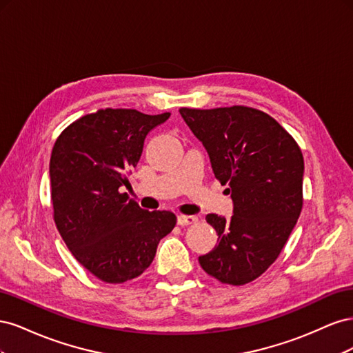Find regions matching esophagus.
Listing matches in <instances>:
<instances>
[{
    "label": "esophagus",
    "mask_w": 353,
    "mask_h": 353,
    "mask_svg": "<svg viewBox=\"0 0 353 353\" xmlns=\"http://www.w3.org/2000/svg\"><path fill=\"white\" fill-rule=\"evenodd\" d=\"M197 222V216L194 215H179L178 216V225L184 227V225H191V223Z\"/></svg>",
    "instance_id": "34e87169"
}]
</instances>
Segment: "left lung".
Segmentation results:
<instances>
[{"label": "left lung", "instance_id": "obj_1", "mask_svg": "<svg viewBox=\"0 0 353 353\" xmlns=\"http://www.w3.org/2000/svg\"><path fill=\"white\" fill-rule=\"evenodd\" d=\"M179 113L232 199L230 219L206 215L218 244L199 256L200 266L223 284H248L279 258L301 215L302 152L274 117L245 105Z\"/></svg>", "mask_w": 353, "mask_h": 353}]
</instances>
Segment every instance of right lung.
Masks as SVG:
<instances>
[{
    "label": "right lung",
    "mask_w": 353,
    "mask_h": 353,
    "mask_svg": "<svg viewBox=\"0 0 353 353\" xmlns=\"http://www.w3.org/2000/svg\"><path fill=\"white\" fill-rule=\"evenodd\" d=\"M169 116L99 110L69 125L52 147L50 183L57 230L77 261L104 283L141 275L176 223L172 212L144 210L121 193L147 134Z\"/></svg>",
    "instance_id": "obj_1"
}]
</instances>
